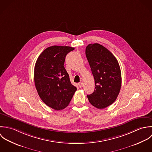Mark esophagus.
<instances>
[{
    "mask_svg": "<svg viewBox=\"0 0 152 152\" xmlns=\"http://www.w3.org/2000/svg\"><path fill=\"white\" fill-rule=\"evenodd\" d=\"M78 85H79V87L80 88H82L83 87V83L82 82H80L78 83Z\"/></svg>",
    "mask_w": 152,
    "mask_h": 152,
    "instance_id": "34e87169",
    "label": "esophagus"
}]
</instances>
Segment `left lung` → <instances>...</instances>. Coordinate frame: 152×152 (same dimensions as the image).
Here are the masks:
<instances>
[{"instance_id": "8db88e82", "label": "left lung", "mask_w": 152, "mask_h": 152, "mask_svg": "<svg viewBox=\"0 0 152 152\" xmlns=\"http://www.w3.org/2000/svg\"><path fill=\"white\" fill-rule=\"evenodd\" d=\"M86 56L95 83L94 92L87 96L91 105L103 109L111 105L119 95L121 85V68L114 55L99 43L88 45Z\"/></svg>"}]
</instances>
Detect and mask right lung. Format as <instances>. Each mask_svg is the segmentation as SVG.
Masks as SVG:
<instances>
[{"label": "right lung", "instance_id": "1", "mask_svg": "<svg viewBox=\"0 0 152 152\" xmlns=\"http://www.w3.org/2000/svg\"><path fill=\"white\" fill-rule=\"evenodd\" d=\"M74 49L70 46L49 47L35 64L34 80L38 94L47 106L56 110L67 107L77 90L64 67L67 54Z\"/></svg>", "mask_w": 152, "mask_h": 152}]
</instances>
